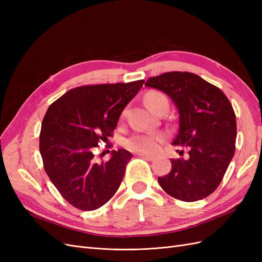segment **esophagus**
Instances as JSON below:
<instances>
[{
    "instance_id": "34e87169",
    "label": "esophagus",
    "mask_w": 262,
    "mask_h": 262,
    "mask_svg": "<svg viewBox=\"0 0 262 262\" xmlns=\"http://www.w3.org/2000/svg\"><path fill=\"white\" fill-rule=\"evenodd\" d=\"M138 155L145 158V160H147V161H153L155 158L154 155H149V154H146V153H138Z\"/></svg>"
}]
</instances>
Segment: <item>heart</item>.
<instances>
[{
  "label": "heart",
  "instance_id": "1",
  "mask_svg": "<svg viewBox=\"0 0 262 262\" xmlns=\"http://www.w3.org/2000/svg\"><path fill=\"white\" fill-rule=\"evenodd\" d=\"M145 102L153 113L157 114L163 108H169V100L167 96L160 91H150L146 94ZM125 116V110L121 117ZM165 140L162 133H136L125 140V146L133 152L138 153H153L156 152Z\"/></svg>",
  "mask_w": 262,
  "mask_h": 262
}]
</instances>
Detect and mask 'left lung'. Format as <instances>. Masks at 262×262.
Masks as SVG:
<instances>
[{"mask_svg":"<svg viewBox=\"0 0 262 262\" xmlns=\"http://www.w3.org/2000/svg\"><path fill=\"white\" fill-rule=\"evenodd\" d=\"M145 85L175 102L179 128L172 144L188 149V158H171V170L158 182L178 200L204 199L220 186L235 153L237 126L231 101L219 87L190 72L163 73Z\"/></svg>","mask_w":262,"mask_h":262,"instance_id":"1","label":"left lung"}]
</instances>
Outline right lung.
Instances as JSON below:
<instances>
[{
	"label": "right lung",
	"instance_id": "1",
	"mask_svg": "<svg viewBox=\"0 0 262 262\" xmlns=\"http://www.w3.org/2000/svg\"><path fill=\"white\" fill-rule=\"evenodd\" d=\"M143 83L140 80L75 87L47 110L39 136L43 168L74 208L96 210L117 192L132 154L119 148L113 150L109 161L96 163L93 148L114 136L122 110Z\"/></svg>",
	"mask_w": 262,
	"mask_h": 262
}]
</instances>
